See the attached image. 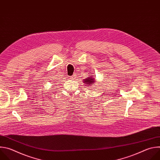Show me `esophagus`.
I'll return each mask as SVG.
<instances>
[{"label": "esophagus", "mask_w": 160, "mask_h": 160, "mask_svg": "<svg viewBox=\"0 0 160 160\" xmlns=\"http://www.w3.org/2000/svg\"><path fill=\"white\" fill-rule=\"evenodd\" d=\"M76 78V75H72V76H71V77H70V78L71 79H75Z\"/></svg>", "instance_id": "34e87169"}]
</instances>
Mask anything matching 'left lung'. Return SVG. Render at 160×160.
<instances>
[{"mask_svg":"<svg viewBox=\"0 0 160 160\" xmlns=\"http://www.w3.org/2000/svg\"><path fill=\"white\" fill-rule=\"evenodd\" d=\"M83 82H84L85 84L88 85L89 87L90 85H92L94 83V82H95V80H94V78H93L92 77H88L86 79H84Z\"/></svg>","mask_w":160,"mask_h":160,"instance_id":"8db88e82","label":"left lung"}]
</instances>
